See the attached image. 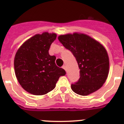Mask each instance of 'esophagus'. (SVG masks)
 <instances>
[{"mask_svg":"<svg viewBox=\"0 0 124 124\" xmlns=\"http://www.w3.org/2000/svg\"><path fill=\"white\" fill-rule=\"evenodd\" d=\"M62 69H63L65 70V71H66V70H67V69H66V66H65V65H63V66H62Z\"/></svg>","mask_w":124,"mask_h":124,"instance_id":"1","label":"esophagus"}]
</instances>
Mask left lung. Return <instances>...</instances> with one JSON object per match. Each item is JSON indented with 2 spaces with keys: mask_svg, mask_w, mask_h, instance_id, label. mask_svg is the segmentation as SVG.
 Wrapping results in <instances>:
<instances>
[{
  "mask_svg": "<svg viewBox=\"0 0 124 124\" xmlns=\"http://www.w3.org/2000/svg\"><path fill=\"white\" fill-rule=\"evenodd\" d=\"M58 39L76 59L80 78L71 85L72 90L80 95H88L102 87L108 77L109 59L102 44L81 33L61 35Z\"/></svg>",
  "mask_w": 124,
  "mask_h": 124,
  "instance_id": "left-lung-1",
  "label": "left lung"
}]
</instances>
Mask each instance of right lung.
I'll return each mask as SVG.
<instances>
[{"mask_svg": "<svg viewBox=\"0 0 124 124\" xmlns=\"http://www.w3.org/2000/svg\"><path fill=\"white\" fill-rule=\"evenodd\" d=\"M55 33L45 32L29 39L19 47L14 58L17 80L27 92L35 95H45L55 87L65 70L56 65L55 56L49 50L56 39Z\"/></svg>", "mask_w": 124, "mask_h": 124, "instance_id": "right-lung-1", "label": "right lung"}]
</instances>
